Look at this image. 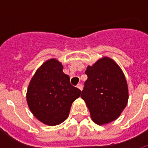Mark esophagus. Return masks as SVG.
<instances>
[{
    "mask_svg": "<svg viewBox=\"0 0 148 148\" xmlns=\"http://www.w3.org/2000/svg\"><path fill=\"white\" fill-rule=\"evenodd\" d=\"M77 87V88H78V89H80V90H82V89H83V85H82L81 84H78Z\"/></svg>",
    "mask_w": 148,
    "mask_h": 148,
    "instance_id": "1",
    "label": "esophagus"
}]
</instances>
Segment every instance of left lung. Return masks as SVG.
<instances>
[{
  "mask_svg": "<svg viewBox=\"0 0 148 148\" xmlns=\"http://www.w3.org/2000/svg\"><path fill=\"white\" fill-rule=\"evenodd\" d=\"M85 74L88 80L81 97L94 122L102 125L117 119L128 101L127 84L122 70L112 59L104 57L88 66Z\"/></svg>",
  "mask_w": 148,
  "mask_h": 148,
  "instance_id": "obj_1",
  "label": "left lung"
}]
</instances>
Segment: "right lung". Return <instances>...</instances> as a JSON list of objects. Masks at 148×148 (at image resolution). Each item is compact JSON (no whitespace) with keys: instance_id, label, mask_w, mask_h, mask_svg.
<instances>
[{"instance_id":"add662e5","label":"right lung","mask_w":148,"mask_h":148,"mask_svg":"<svg viewBox=\"0 0 148 148\" xmlns=\"http://www.w3.org/2000/svg\"><path fill=\"white\" fill-rule=\"evenodd\" d=\"M81 93V90L71 84L70 77L64 74L61 63L50 59L37 70L31 79L27 101L36 118L54 126L68 117L72 103Z\"/></svg>"}]
</instances>
